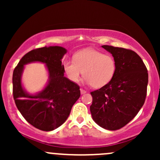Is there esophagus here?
<instances>
[{
	"mask_svg": "<svg viewBox=\"0 0 160 160\" xmlns=\"http://www.w3.org/2000/svg\"><path fill=\"white\" fill-rule=\"evenodd\" d=\"M86 92V90H84V89H80V93H81V94H85Z\"/></svg>",
	"mask_w": 160,
	"mask_h": 160,
	"instance_id": "34e87169",
	"label": "esophagus"
}]
</instances>
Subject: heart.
Here are the masks:
<instances>
[{
	"label": "heart",
	"mask_w": 160,
	"mask_h": 160,
	"mask_svg": "<svg viewBox=\"0 0 160 160\" xmlns=\"http://www.w3.org/2000/svg\"><path fill=\"white\" fill-rule=\"evenodd\" d=\"M63 69L71 81L78 82L82 74L85 82L94 88L109 83L117 70L113 56L93 49H85L74 54L73 61L64 62Z\"/></svg>",
	"instance_id": "obj_1"
}]
</instances>
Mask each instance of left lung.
Returning <instances> with one entry per match:
<instances>
[{"label":"left lung","mask_w":160,"mask_h":160,"mask_svg":"<svg viewBox=\"0 0 160 160\" xmlns=\"http://www.w3.org/2000/svg\"><path fill=\"white\" fill-rule=\"evenodd\" d=\"M111 53L117 70L111 81L92 92L90 111L93 120L108 130H117L128 123L144 104L148 73L141 57L131 49L102 46Z\"/></svg>","instance_id":"left-lung-1"}]
</instances>
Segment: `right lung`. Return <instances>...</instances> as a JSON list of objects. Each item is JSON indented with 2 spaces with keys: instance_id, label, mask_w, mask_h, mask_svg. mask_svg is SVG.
Wrapping results in <instances>:
<instances>
[{
  "instance_id": "obj_1",
  "label": "right lung",
  "mask_w": 160,
  "mask_h": 160,
  "mask_svg": "<svg viewBox=\"0 0 160 160\" xmlns=\"http://www.w3.org/2000/svg\"><path fill=\"white\" fill-rule=\"evenodd\" d=\"M67 49L62 47H44L33 49L21 58L12 74V94L18 110L31 125L49 132L62 126L80 96V86L64 76L62 59ZM42 62L47 66L49 80L42 91L32 95L21 85L23 65Z\"/></svg>"
}]
</instances>
